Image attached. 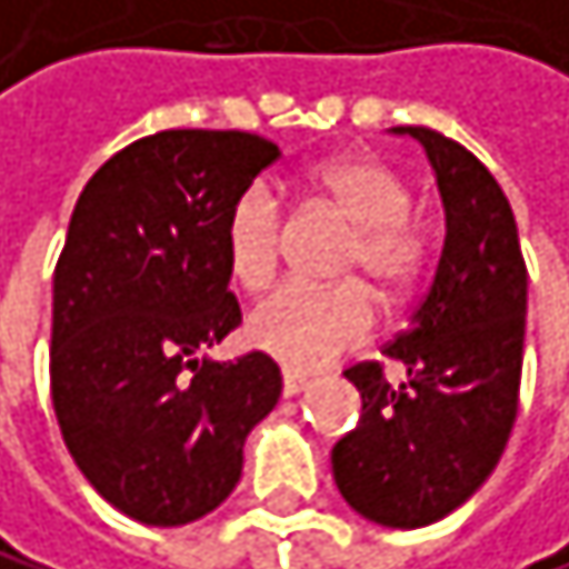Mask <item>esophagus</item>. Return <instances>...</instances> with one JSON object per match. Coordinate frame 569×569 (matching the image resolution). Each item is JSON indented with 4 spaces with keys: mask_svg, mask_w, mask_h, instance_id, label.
<instances>
[{
    "mask_svg": "<svg viewBox=\"0 0 569 569\" xmlns=\"http://www.w3.org/2000/svg\"><path fill=\"white\" fill-rule=\"evenodd\" d=\"M308 378H303V373H293V370H287L282 373V395H287V399H293V395H300V391H308Z\"/></svg>",
    "mask_w": 569,
    "mask_h": 569,
    "instance_id": "esophagus-1",
    "label": "esophagus"
}]
</instances>
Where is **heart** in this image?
Wrapping results in <instances>:
<instances>
[{
  "label": "heart",
  "mask_w": 569,
  "mask_h": 569,
  "mask_svg": "<svg viewBox=\"0 0 569 569\" xmlns=\"http://www.w3.org/2000/svg\"><path fill=\"white\" fill-rule=\"evenodd\" d=\"M318 199L332 206L353 227L342 272L370 279L378 293L402 297L427 266V237L409 220V184L399 170L378 157H339L311 174ZM282 244V209L266 184H251L237 196L223 223V266L244 290L272 279ZM378 328V303L363 282L339 287H303L287 282L258 300L244 339L251 349L287 370L308 373L363 346Z\"/></svg>",
  "instance_id": "heart-1"
}]
</instances>
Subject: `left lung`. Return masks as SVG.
Wrapping results in <instances>:
<instances>
[{
  "mask_svg": "<svg viewBox=\"0 0 569 569\" xmlns=\"http://www.w3.org/2000/svg\"><path fill=\"white\" fill-rule=\"evenodd\" d=\"M445 202V251L399 339L381 353L406 367L388 385L367 360L346 370L363 399L357 430L332 448L346 503L373 525L423 528L448 518L490 479L518 416L528 272L503 188L461 142L423 124Z\"/></svg>",
  "mask_w": 569,
  "mask_h": 569,
  "instance_id": "obj_1",
  "label": "left lung"
}]
</instances>
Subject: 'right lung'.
<instances>
[{
    "instance_id": "1",
    "label": "right lung",
    "mask_w": 569,
    "mask_h": 569,
    "mask_svg": "<svg viewBox=\"0 0 569 569\" xmlns=\"http://www.w3.org/2000/svg\"><path fill=\"white\" fill-rule=\"evenodd\" d=\"M279 157L251 132L167 129L114 153L79 196L51 293V402L93 490L178 528L220 507L244 440L279 402L266 353L199 360L241 325L223 223Z\"/></svg>"
}]
</instances>
